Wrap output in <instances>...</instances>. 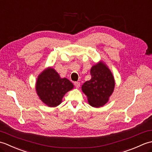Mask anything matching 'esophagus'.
Wrapping results in <instances>:
<instances>
[{
	"instance_id": "obj_1",
	"label": "esophagus",
	"mask_w": 152,
	"mask_h": 152,
	"mask_svg": "<svg viewBox=\"0 0 152 152\" xmlns=\"http://www.w3.org/2000/svg\"><path fill=\"white\" fill-rule=\"evenodd\" d=\"M74 86H76V88H80V82H75L74 83Z\"/></svg>"
}]
</instances>
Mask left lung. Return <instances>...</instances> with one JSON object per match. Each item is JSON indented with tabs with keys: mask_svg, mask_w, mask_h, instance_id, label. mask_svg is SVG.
<instances>
[{
	"mask_svg": "<svg viewBox=\"0 0 152 152\" xmlns=\"http://www.w3.org/2000/svg\"><path fill=\"white\" fill-rule=\"evenodd\" d=\"M91 78L82 86L89 104L93 107H101L108 101L114 91L115 81L111 71L103 63L93 65L90 71Z\"/></svg>",
	"mask_w": 152,
	"mask_h": 152,
	"instance_id": "left-lung-1",
	"label": "left lung"
}]
</instances>
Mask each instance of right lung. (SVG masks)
<instances>
[{"mask_svg": "<svg viewBox=\"0 0 152 152\" xmlns=\"http://www.w3.org/2000/svg\"><path fill=\"white\" fill-rule=\"evenodd\" d=\"M74 88L67 78H61L51 67L45 69L38 76L36 91L40 100L50 107H56L62 102L63 96Z\"/></svg>", "mask_w": 152, "mask_h": 152, "instance_id": "obj_1", "label": "right lung"}]
</instances>
